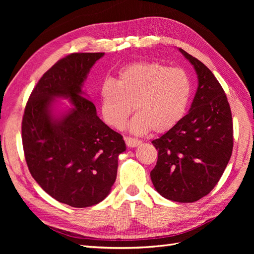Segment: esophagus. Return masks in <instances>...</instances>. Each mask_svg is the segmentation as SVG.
Returning a JSON list of instances; mask_svg holds the SVG:
<instances>
[{"instance_id":"obj_1","label":"esophagus","mask_w":254,"mask_h":254,"mask_svg":"<svg viewBox=\"0 0 254 254\" xmlns=\"http://www.w3.org/2000/svg\"><path fill=\"white\" fill-rule=\"evenodd\" d=\"M124 140L126 142V145L128 146V147H136V146H139L142 142L140 140H136L134 139V137H131V136H125Z\"/></svg>"}]
</instances>
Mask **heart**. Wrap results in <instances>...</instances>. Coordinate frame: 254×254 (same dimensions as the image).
Returning a JSON list of instances; mask_svg holds the SVG:
<instances>
[{
  "instance_id": "obj_1",
  "label": "heart",
  "mask_w": 254,
  "mask_h": 254,
  "mask_svg": "<svg viewBox=\"0 0 254 254\" xmlns=\"http://www.w3.org/2000/svg\"><path fill=\"white\" fill-rule=\"evenodd\" d=\"M191 81L179 67L157 61H142L125 66L117 81L107 78L99 88L101 111L106 124L121 129L134 110L130 131H170L183 119L190 101Z\"/></svg>"
}]
</instances>
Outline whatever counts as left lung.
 <instances>
[{
    "label": "left lung",
    "instance_id": "8db88e82",
    "mask_svg": "<svg viewBox=\"0 0 254 254\" xmlns=\"http://www.w3.org/2000/svg\"><path fill=\"white\" fill-rule=\"evenodd\" d=\"M194 66L198 88L189 113L151 143L158 161L150 178L158 193L177 202L207 195L224 174L233 149V123L225 91L201 61L182 49Z\"/></svg>",
    "mask_w": 254,
    "mask_h": 254
}]
</instances>
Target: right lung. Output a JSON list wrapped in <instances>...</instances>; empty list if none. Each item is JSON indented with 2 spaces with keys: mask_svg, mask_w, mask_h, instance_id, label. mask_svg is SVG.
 Wrapping results in <instances>:
<instances>
[{
  "mask_svg": "<svg viewBox=\"0 0 254 254\" xmlns=\"http://www.w3.org/2000/svg\"><path fill=\"white\" fill-rule=\"evenodd\" d=\"M104 53H73L43 74L22 121V143L33 178L57 201L87 207L103 201L117 179L123 136L97 117L82 91L91 67ZM56 98L71 107L56 113Z\"/></svg>",
  "mask_w": 254,
  "mask_h": 254,
  "instance_id": "obj_1",
  "label": "right lung"
}]
</instances>
